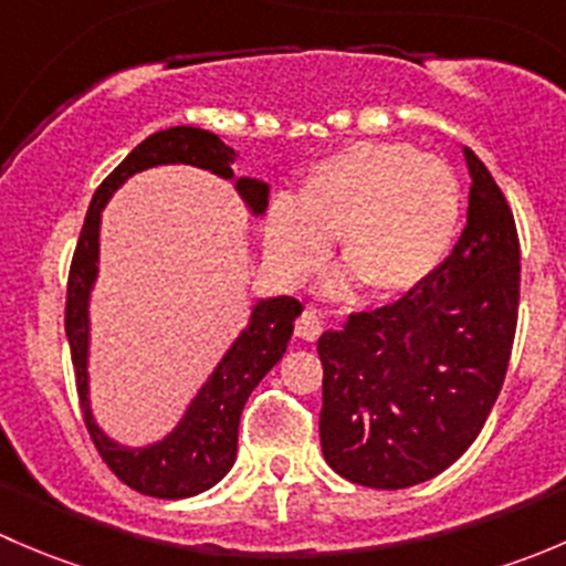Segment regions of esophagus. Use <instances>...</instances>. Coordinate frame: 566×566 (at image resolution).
<instances>
[{"label":"esophagus","mask_w":566,"mask_h":566,"mask_svg":"<svg viewBox=\"0 0 566 566\" xmlns=\"http://www.w3.org/2000/svg\"><path fill=\"white\" fill-rule=\"evenodd\" d=\"M319 331H323V319L317 317L315 310H304L301 312V317L295 319V336H298V339L315 342Z\"/></svg>","instance_id":"34e87169"}]
</instances>
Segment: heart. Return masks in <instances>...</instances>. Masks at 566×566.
Listing matches in <instances>:
<instances>
[{"mask_svg":"<svg viewBox=\"0 0 566 566\" xmlns=\"http://www.w3.org/2000/svg\"><path fill=\"white\" fill-rule=\"evenodd\" d=\"M462 186L454 169L410 145L356 142L319 161L298 202L273 199L265 249L287 279H306L339 241V262L364 298L389 301L424 284L454 247Z\"/></svg>","mask_w":566,"mask_h":566,"instance_id":"1","label":"heart"}]
</instances>
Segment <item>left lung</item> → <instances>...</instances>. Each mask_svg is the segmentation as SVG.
Here are the masks:
<instances>
[{
	"label": "left lung",
	"instance_id": "left-lung-1",
	"mask_svg": "<svg viewBox=\"0 0 566 566\" xmlns=\"http://www.w3.org/2000/svg\"><path fill=\"white\" fill-rule=\"evenodd\" d=\"M468 224L436 273L353 312L317 342L319 443L347 482L413 488L447 471L488 421L517 328L521 241L510 202L465 147Z\"/></svg>",
	"mask_w": 566,
	"mask_h": 566
}]
</instances>
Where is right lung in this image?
Segmentation results:
<instances>
[{"label":"right lung","mask_w":566,"mask_h":566,"mask_svg":"<svg viewBox=\"0 0 566 566\" xmlns=\"http://www.w3.org/2000/svg\"><path fill=\"white\" fill-rule=\"evenodd\" d=\"M235 161V150L227 147L216 134L191 125L158 130L147 136L142 145L128 153L123 164L106 177L90 202L82 235L73 251L71 273H67V301H65V334L71 342V361L76 369L78 402H82L84 424L98 449L101 460L108 471L134 488L136 493L153 499H188L205 493L216 482L224 479L238 454V424H241L243 405L249 394L256 389L262 378L273 369V364L287 350L295 317L304 312L301 301L293 295L265 298L254 306L247 328L227 350L208 384L188 405L186 416L175 432L164 441L145 449H125L114 443L98 430L90 413L87 399V347H90V290L98 276V230L101 210L114 191L142 169L161 167V164H191V167L210 169L213 175L232 177L230 164ZM238 193L247 199L251 213H262L268 208V182L241 177L235 182Z\"/></svg>","instance_id":"add662e5"}]
</instances>
